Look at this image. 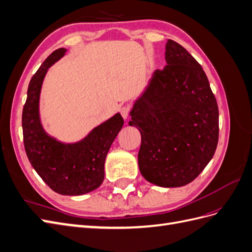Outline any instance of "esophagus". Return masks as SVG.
<instances>
[{"instance_id":"obj_1","label":"esophagus","mask_w":252,"mask_h":252,"mask_svg":"<svg viewBox=\"0 0 252 252\" xmlns=\"http://www.w3.org/2000/svg\"><path fill=\"white\" fill-rule=\"evenodd\" d=\"M129 112H130V107H129V106H123V107H122V108L120 109L121 116L123 117L124 119H127V118H128Z\"/></svg>"}]
</instances>
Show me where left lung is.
<instances>
[{
	"label": "left lung",
	"instance_id": "obj_1",
	"mask_svg": "<svg viewBox=\"0 0 252 252\" xmlns=\"http://www.w3.org/2000/svg\"><path fill=\"white\" fill-rule=\"evenodd\" d=\"M165 60L135 101L129 125L141 132L143 177L161 187H181L215 155L219 108L202 66L182 45L168 40Z\"/></svg>",
	"mask_w": 252,
	"mask_h": 252
}]
</instances>
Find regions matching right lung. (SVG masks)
<instances>
[{
  "instance_id": "add662e5",
  "label": "right lung",
  "mask_w": 252,
  "mask_h": 252,
  "mask_svg": "<svg viewBox=\"0 0 252 252\" xmlns=\"http://www.w3.org/2000/svg\"><path fill=\"white\" fill-rule=\"evenodd\" d=\"M65 52V48L53 51L30 80L22 113L23 140L30 164L53 191L63 195H81L93 191L103 183L106 156L124 120L117 113L75 144L60 143L46 134L39 116L42 83L48 68Z\"/></svg>"
}]
</instances>
